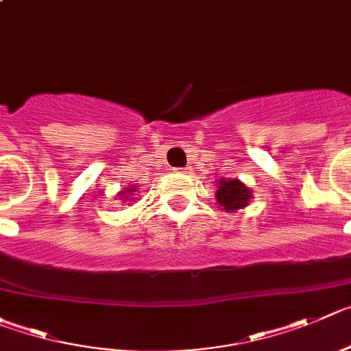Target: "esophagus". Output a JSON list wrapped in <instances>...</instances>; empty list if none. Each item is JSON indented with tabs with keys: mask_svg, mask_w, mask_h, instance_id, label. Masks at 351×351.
<instances>
[{
	"mask_svg": "<svg viewBox=\"0 0 351 351\" xmlns=\"http://www.w3.org/2000/svg\"><path fill=\"white\" fill-rule=\"evenodd\" d=\"M189 169H191V166H187V168H180V169H176V171H178V173H189Z\"/></svg>",
	"mask_w": 351,
	"mask_h": 351,
	"instance_id": "1",
	"label": "esophagus"
}]
</instances>
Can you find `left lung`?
<instances>
[{
	"label": "left lung",
	"mask_w": 351,
	"mask_h": 351,
	"mask_svg": "<svg viewBox=\"0 0 351 351\" xmlns=\"http://www.w3.org/2000/svg\"><path fill=\"white\" fill-rule=\"evenodd\" d=\"M217 204L229 213H236L250 204L254 199V191L238 178L217 180V192H215Z\"/></svg>",
	"instance_id": "left-lung-1"
}]
</instances>
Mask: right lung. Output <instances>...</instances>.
<instances>
[{
	"instance_id": "1",
	"label": "right lung",
	"mask_w": 351,
	"mask_h": 351,
	"mask_svg": "<svg viewBox=\"0 0 351 351\" xmlns=\"http://www.w3.org/2000/svg\"><path fill=\"white\" fill-rule=\"evenodd\" d=\"M138 189H136V185H128V187L124 189V191H121L119 192V194H117V199H121L122 203H128V204H131L132 201H134V192H136Z\"/></svg>"
}]
</instances>
